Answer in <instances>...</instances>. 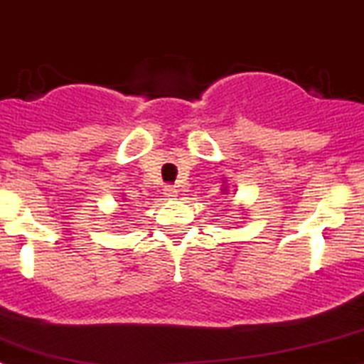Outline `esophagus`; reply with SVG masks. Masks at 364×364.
I'll use <instances>...</instances> for the list:
<instances>
[{
    "instance_id": "esophagus-1",
    "label": "esophagus",
    "mask_w": 364,
    "mask_h": 364,
    "mask_svg": "<svg viewBox=\"0 0 364 364\" xmlns=\"http://www.w3.org/2000/svg\"><path fill=\"white\" fill-rule=\"evenodd\" d=\"M163 198L168 199V201H171V199H176L178 198V190H176L174 186H165V188H163Z\"/></svg>"
}]
</instances>
